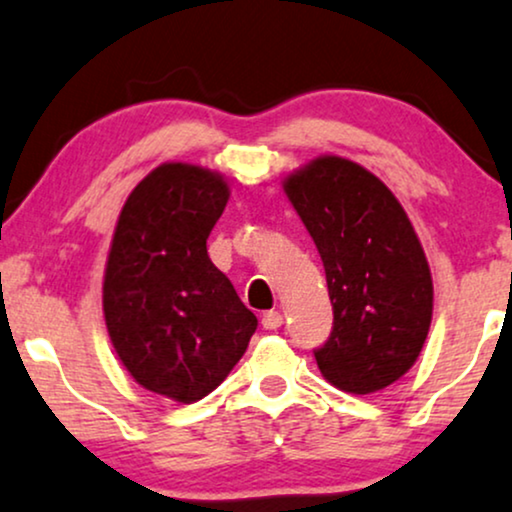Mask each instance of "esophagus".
<instances>
[{"instance_id":"obj_1","label":"esophagus","mask_w":512,"mask_h":512,"mask_svg":"<svg viewBox=\"0 0 512 512\" xmlns=\"http://www.w3.org/2000/svg\"><path fill=\"white\" fill-rule=\"evenodd\" d=\"M282 323H285V318H282L280 311H266L261 318V325L266 327V330H277Z\"/></svg>"}]
</instances>
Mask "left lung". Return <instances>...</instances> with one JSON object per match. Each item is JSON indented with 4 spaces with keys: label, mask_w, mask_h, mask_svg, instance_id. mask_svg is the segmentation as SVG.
<instances>
[{
    "label": "left lung",
    "mask_w": 512,
    "mask_h": 512,
    "mask_svg": "<svg viewBox=\"0 0 512 512\" xmlns=\"http://www.w3.org/2000/svg\"><path fill=\"white\" fill-rule=\"evenodd\" d=\"M323 258L334 327L315 361L346 394H375L418 361L432 325L430 263L399 199L361 163L323 154L282 180Z\"/></svg>",
    "instance_id": "8db88e82"
}]
</instances>
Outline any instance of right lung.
I'll list each match as a JSON object with an SVG mask.
<instances>
[{"instance_id":"right-lung-1","label":"right lung","mask_w":512,"mask_h":512,"mask_svg":"<svg viewBox=\"0 0 512 512\" xmlns=\"http://www.w3.org/2000/svg\"><path fill=\"white\" fill-rule=\"evenodd\" d=\"M227 199L230 182L218 170L166 161L137 182L113 230L106 332L132 380L170 401L211 394L258 325L206 251Z\"/></svg>"}]
</instances>
